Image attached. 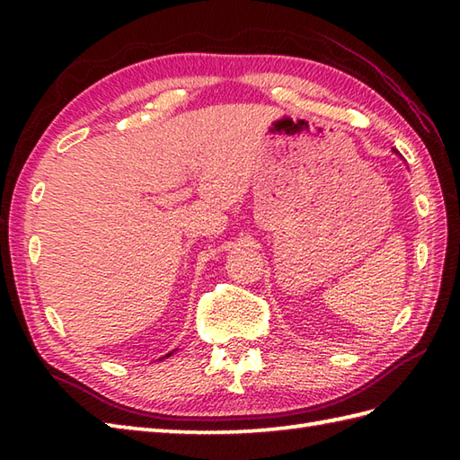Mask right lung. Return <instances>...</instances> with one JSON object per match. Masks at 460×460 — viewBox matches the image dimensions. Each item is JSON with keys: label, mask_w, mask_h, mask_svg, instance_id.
<instances>
[{"label": "right lung", "mask_w": 460, "mask_h": 460, "mask_svg": "<svg viewBox=\"0 0 460 460\" xmlns=\"http://www.w3.org/2000/svg\"><path fill=\"white\" fill-rule=\"evenodd\" d=\"M170 356H172V351H170V354H168V356H165V358H170Z\"/></svg>", "instance_id": "obj_1"}]
</instances>
